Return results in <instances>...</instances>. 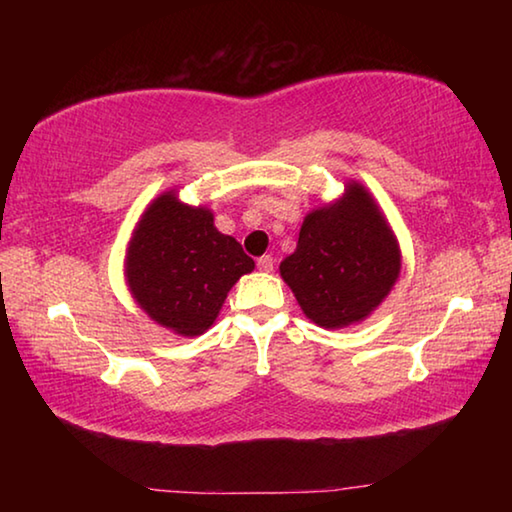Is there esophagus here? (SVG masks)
Wrapping results in <instances>:
<instances>
[{"label": "esophagus", "mask_w": 512, "mask_h": 512, "mask_svg": "<svg viewBox=\"0 0 512 512\" xmlns=\"http://www.w3.org/2000/svg\"><path fill=\"white\" fill-rule=\"evenodd\" d=\"M273 257L271 255H264V257H259L257 259V268L259 271H264V273H271L273 271Z\"/></svg>", "instance_id": "esophagus-1"}]
</instances>
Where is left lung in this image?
Instances as JSON below:
<instances>
[{"mask_svg": "<svg viewBox=\"0 0 512 512\" xmlns=\"http://www.w3.org/2000/svg\"><path fill=\"white\" fill-rule=\"evenodd\" d=\"M400 268V241L386 214L359 180H348L343 196L305 216L280 275L311 323L341 329L386 300Z\"/></svg>", "mask_w": 512, "mask_h": 512, "instance_id": "1", "label": "left lung"}]
</instances>
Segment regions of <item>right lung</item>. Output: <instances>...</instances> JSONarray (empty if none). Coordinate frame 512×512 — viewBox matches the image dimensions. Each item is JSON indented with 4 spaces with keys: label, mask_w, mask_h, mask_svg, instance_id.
<instances>
[{
    "label": "right lung",
    "mask_w": 512,
    "mask_h": 512,
    "mask_svg": "<svg viewBox=\"0 0 512 512\" xmlns=\"http://www.w3.org/2000/svg\"><path fill=\"white\" fill-rule=\"evenodd\" d=\"M253 268L239 241L216 230L210 207L183 203L176 189L146 205L124 257L135 305L187 339L214 325L228 291Z\"/></svg>",
    "instance_id": "1"
}]
</instances>
